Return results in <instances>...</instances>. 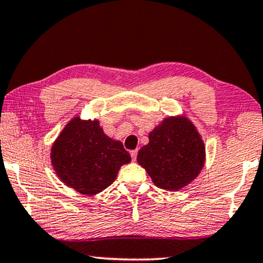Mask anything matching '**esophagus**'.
Listing matches in <instances>:
<instances>
[{"mask_svg": "<svg viewBox=\"0 0 263 263\" xmlns=\"http://www.w3.org/2000/svg\"><path fill=\"white\" fill-rule=\"evenodd\" d=\"M130 156L133 161H136V157H138V149H133V151H130Z\"/></svg>", "mask_w": 263, "mask_h": 263, "instance_id": "34e87169", "label": "esophagus"}]
</instances>
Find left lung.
Wrapping results in <instances>:
<instances>
[{"instance_id": "left-lung-1", "label": "left lung", "mask_w": 263, "mask_h": 263, "mask_svg": "<svg viewBox=\"0 0 263 263\" xmlns=\"http://www.w3.org/2000/svg\"><path fill=\"white\" fill-rule=\"evenodd\" d=\"M148 140L138 153V163L159 189L179 191L202 172L205 145L186 116L164 118L149 133Z\"/></svg>"}]
</instances>
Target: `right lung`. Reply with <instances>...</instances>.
Returning a JSON list of instances; mask_svg holds the SVG:
<instances>
[{"mask_svg":"<svg viewBox=\"0 0 263 263\" xmlns=\"http://www.w3.org/2000/svg\"><path fill=\"white\" fill-rule=\"evenodd\" d=\"M50 161L65 185L95 196L112 185L132 158L121 141L105 134L98 119L73 117L54 141Z\"/></svg>","mask_w":263,"mask_h":263,"instance_id":"1","label":"right lung"}]
</instances>
